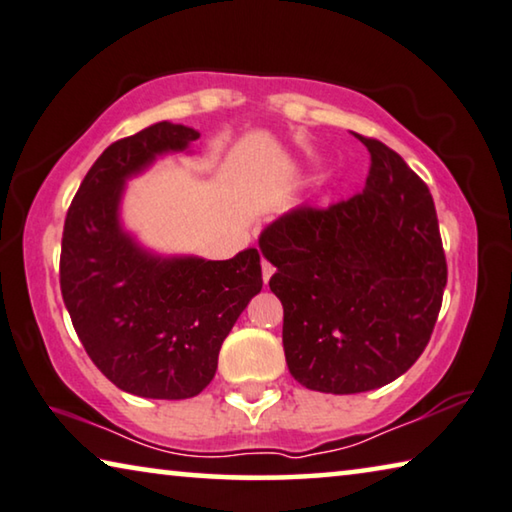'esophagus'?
<instances>
[{
    "label": "esophagus",
    "instance_id": "34e87169",
    "mask_svg": "<svg viewBox=\"0 0 512 512\" xmlns=\"http://www.w3.org/2000/svg\"><path fill=\"white\" fill-rule=\"evenodd\" d=\"M272 274H274V265L272 263H267V261H263V281L267 283L272 279Z\"/></svg>",
    "mask_w": 512,
    "mask_h": 512
}]
</instances>
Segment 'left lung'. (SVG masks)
Here are the masks:
<instances>
[{"label":"left lung","mask_w":512,"mask_h":512,"mask_svg":"<svg viewBox=\"0 0 512 512\" xmlns=\"http://www.w3.org/2000/svg\"><path fill=\"white\" fill-rule=\"evenodd\" d=\"M366 187L329 208L300 206L261 233L283 304L290 375L322 393L396 380L426 350L442 309L446 256L428 185L382 141Z\"/></svg>","instance_id":"obj_1"}]
</instances>
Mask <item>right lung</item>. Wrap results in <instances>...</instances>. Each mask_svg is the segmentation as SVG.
I'll use <instances>...</instances> for the list:
<instances>
[{
	"label": "right lung",
	"instance_id": "obj_1",
	"mask_svg": "<svg viewBox=\"0 0 512 512\" xmlns=\"http://www.w3.org/2000/svg\"><path fill=\"white\" fill-rule=\"evenodd\" d=\"M199 137L162 121L114 141L93 162L66 215L59 281L70 320L100 373L141 398L183 400L206 389L224 338L263 288L254 247L229 261L164 258L123 231L125 180Z\"/></svg>",
	"mask_w": 512,
	"mask_h": 512
}]
</instances>
